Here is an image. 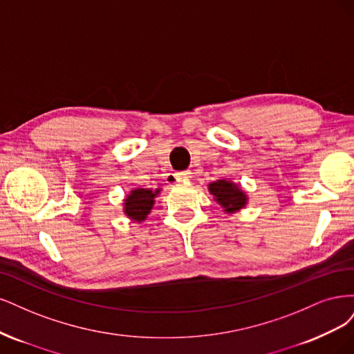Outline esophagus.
<instances>
[{
	"mask_svg": "<svg viewBox=\"0 0 354 354\" xmlns=\"http://www.w3.org/2000/svg\"><path fill=\"white\" fill-rule=\"evenodd\" d=\"M175 178L178 182H187L191 179V172L189 170H184V172H178L175 174Z\"/></svg>",
	"mask_w": 354,
	"mask_h": 354,
	"instance_id": "34e87169",
	"label": "esophagus"
}]
</instances>
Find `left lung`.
Instances as JSON below:
<instances>
[{
  "label": "left lung",
  "mask_w": 354,
  "mask_h": 354,
  "mask_svg": "<svg viewBox=\"0 0 354 354\" xmlns=\"http://www.w3.org/2000/svg\"><path fill=\"white\" fill-rule=\"evenodd\" d=\"M209 191L214 200L225 209L226 213H235L243 209L247 203V196L238 185L232 184L231 180H216L209 185Z\"/></svg>",
  "instance_id": "8db88e82"
}]
</instances>
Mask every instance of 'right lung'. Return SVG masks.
Wrapping results in <instances>:
<instances>
[{"label": "right lung", "mask_w": 354, "mask_h": 354, "mask_svg": "<svg viewBox=\"0 0 354 354\" xmlns=\"http://www.w3.org/2000/svg\"><path fill=\"white\" fill-rule=\"evenodd\" d=\"M160 192V189H148V188H136L131 191L129 196L124 200V213L135 222H141L150 213L154 197Z\"/></svg>", "instance_id": "add662e5"}]
</instances>
